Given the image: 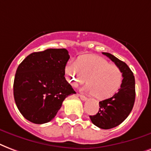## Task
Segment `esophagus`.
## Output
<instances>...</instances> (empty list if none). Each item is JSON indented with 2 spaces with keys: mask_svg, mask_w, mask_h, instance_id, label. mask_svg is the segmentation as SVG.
I'll use <instances>...</instances> for the list:
<instances>
[{
  "mask_svg": "<svg viewBox=\"0 0 151 151\" xmlns=\"http://www.w3.org/2000/svg\"><path fill=\"white\" fill-rule=\"evenodd\" d=\"M78 96H80V98L82 99L83 101H86V100L88 99V98H87V97H85V96H83V95H79V94H78Z\"/></svg>",
  "mask_w": 151,
  "mask_h": 151,
  "instance_id": "esophagus-1",
  "label": "esophagus"
}]
</instances>
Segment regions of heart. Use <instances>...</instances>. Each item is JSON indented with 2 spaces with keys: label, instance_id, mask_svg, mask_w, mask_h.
Masks as SVG:
<instances>
[{
  "label": "heart",
  "instance_id": "1",
  "mask_svg": "<svg viewBox=\"0 0 151 151\" xmlns=\"http://www.w3.org/2000/svg\"><path fill=\"white\" fill-rule=\"evenodd\" d=\"M65 73L74 86L83 83L88 77V83L83 91L89 95H96L99 99L114 96L123 83V73L119 68L100 57L83 56L78 59L76 63H68Z\"/></svg>",
  "mask_w": 151,
  "mask_h": 151
}]
</instances>
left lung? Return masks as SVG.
Segmentation results:
<instances>
[{
  "label": "left lung",
  "instance_id": "obj_1",
  "mask_svg": "<svg viewBox=\"0 0 151 151\" xmlns=\"http://www.w3.org/2000/svg\"><path fill=\"white\" fill-rule=\"evenodd\" d=\"M111 59L123 73L121 88L114 96L99 102L100 108L95 115H90L94 125L101 129H111L123 123L133 108L135 99V80L127 63L108 52H103Z\"/></svg>",
  "mask_w": 151,
  "mask_h": 151
}]
</instances>
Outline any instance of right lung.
<instances>
[{
	"label": "right lung",
	"mask_w": 151,
	"mask_h": 151,
	"mask_svg": "<svg viewBox=\"0 0 151 151\" xmlns=\"http://www.w3.org/2000/svg\"><path fill=\"white\" fill-rule=\"evenodd\" d=\"M70 55L65 48L31 53L17 69L13 96L26 119L43 124L53 119L66 97L76 91L64 77Z\"/></svg>",
	"instance_id": "obj_1"
}]
</instances>
